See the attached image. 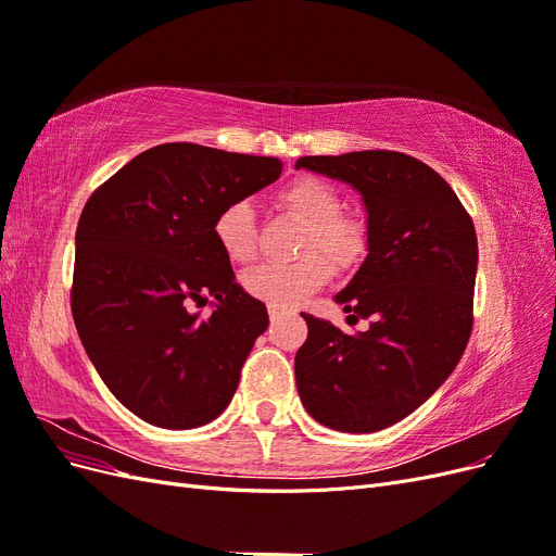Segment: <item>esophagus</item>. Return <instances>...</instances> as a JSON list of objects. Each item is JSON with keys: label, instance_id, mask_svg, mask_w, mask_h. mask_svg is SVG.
<instances>
[{"label": "esophagus", "instance_id": "1", "mask_svg": "<svg viewBox=\"0 0 556 556\" xmlns=\"http://www.w3.org/2000/svg\"><path fill=\"white\" fill-rule=\"evenodd\" d=\"M282 317V311H278V308H268V319H271V323H278V319Z\"/></svg>", "mask_w": 556, "mask_h": 556}]
</instances>
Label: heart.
I'll return each instance as SVG.
<instances>
[{
	"label": "heart",
	"instance_id": "obj_1",
	"mask_svg": "<svg viewBox=\"0 0 556 556\" xmlns=\"http://www.w3.org/2000/svg\"><path fill=\"white\" fill-rule=\"evenodd\" d=\"M278 199L301 223H306L296 250L304 257L290 264L264 262L250 268L243 276V288L268 306L292 308L329 280V263L339 271L357 266L366 255L368 239L359 220L341 215V197L325 180L299 176L285 185ZM213 237L231 262L245 264L255 257V213L248 201H229L220 208L213 223Z\"/></svg>",
	"mask_w": 556,
	"mask_h": 556
}]
</instances>
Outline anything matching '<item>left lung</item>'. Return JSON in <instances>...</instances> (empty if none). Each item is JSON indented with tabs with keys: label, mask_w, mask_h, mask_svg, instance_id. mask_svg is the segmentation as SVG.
I'll return each mask as SVG.
<instances>
[{
	"label": "left lung",
	"mask_w": 556,
	"mask_h": 556,
	"mask_svg": "<svg viewBox=\"0 0 556 556\" xmlns=\"http://www.w3.org/2000/svg\"><path fill=\"white\" fill-rule=\"evenodd\" d=\"M341 178L368 213V255L336 301L343 333L304 313L308 339L294 357L296 390L311 417L345 433H371L439 390L473 329L478 237L459 197L431 166L396 150L296 160Z\"/></svg>",
	"instance_id": "left-lung-1"
}]
</instances>
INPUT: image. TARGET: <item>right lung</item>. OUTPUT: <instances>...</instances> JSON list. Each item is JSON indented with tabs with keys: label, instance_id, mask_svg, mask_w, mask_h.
<instances>
[{
	"label": "right lung",
	"instance_id": "obj_1",
	"mask_svg": "<svg viewBox=\"0 0 556 556\" xmlns=\"http://www.w3.org/2000/svg\"><path fill=\"white\" fill-rule=\"evenodd\" d=\"M280 172L276 157L162 143L99 185L83 208L74 323L111 394L146 422L194 429L237 392L268 313L237 285L213 223ZM211 295V316L191 313Z\"/></svg>",
	"mask_w": 556,
	"mask_h": 556
}]
</instances>
